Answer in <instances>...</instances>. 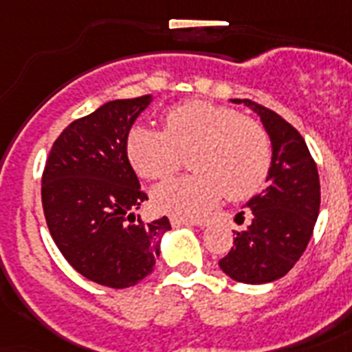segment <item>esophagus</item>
Returning a JSON list of instances; mask_svg holds the SVG:
<instances>
[{
  "instance_id": "obj_1",
  "label": "esophagus",
  "mask_w": 352,
  "mask_h": 352,
  "mask_svg": "<svg viewBox=\"0 0 352 352\" xmlns=\"http://www.w3.org/2000/svg\"><path fill=\"white\" fill-rule=\"evenodd\" d=\"M171 226L173 228H182V226H202L201 222L190 221V219H181V217H171Z\"/></svg>"
}]
</instances>
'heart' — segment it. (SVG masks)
<instances>
[{
	"instance_id": "b5f03b06",
	"label": "heart",
	"mask_w": 352,
	"mask_h": 352,
	"mask_svg": "<svg viewBox=\"0 0 352 352\" xmlns=\"http://www.w3.org/2000/svg\"><path fill=\"white\" fill-rule=\"evenodd\" d=\"M128 159L148 181H162L188 157L191 173L157 186L153 204L168 215H204L224 193L245 199L264 186L271 168L270 137L241 111L208 101H190L164 116V131L135 126L128 135Z\"/></svg>"
}]
</instances>
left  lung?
Returning <instances> with one entry per match:
<instances>
[{"label": "left lung", "mask_w": 352, "mask_h": 352, "mask_svg": "<svg viewBox=\"0 0 352 352\" xmlns=\"http://www.w3.org/2000/svg\"><path fill=\"white\" fill-rule=\"evenodd\" d=\"M231 102L260 117L271 141V168L265 190L245 204L250 226L235 231V245L219 265L242 284H270L287 275L309 244L320 211L318 170L304 137L278 113L250 99Z\"/></svg>", "instance_id": "left-lung-1"}]
</instances>
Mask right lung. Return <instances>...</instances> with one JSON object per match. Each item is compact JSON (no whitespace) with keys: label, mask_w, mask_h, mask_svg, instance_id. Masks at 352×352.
<instances>
[{"label":"right lung","mask_w":352,"mask_h":352,"mask_svg":"<svg viewBox=\"0 0 352 352\" xmlns=\"http://www.w3.org/2000/svg\"><path fill=\"white\" fill-rule=\"evenodd\" d=\"M153 96L104 102L54 142L43 171V210L54 242L77 273L122 289L155 267L168 217L144 224L148 201L128 159V133Z\"/></svg>","instance_id":"right-lung-1"}]
</instances>
